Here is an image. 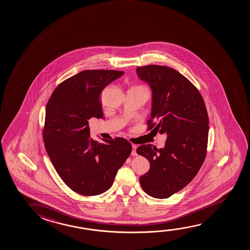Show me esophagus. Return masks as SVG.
I'll return each mask as SVG.
<instances>
[{"instance_id": "1", "label": "esophagus", "mask_w": 250, "mask_h": 250, "mask_svg": "<svg viewBox=\"0 0 250 250\" xmlns=\"http://www.w3.org/2000/svg\"><path fill=\"white\" fill-rule=\"evenodd\" d=\"M137 145H132V150H131V156H137Z\"/></svg>"}]
</instances>
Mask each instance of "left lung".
I'll use <instances>...</instances> for the list:
<instances>
[{
	"label": "left lung",
	"mask_w": 250,
	"mask_h": 250,
	"mask_svg": "<svg viewBox=\"0 0 250 250\" xmlns=\"http://www.w3.org/2000/svg\"><path fill=\"white\" fill-rule=\"evenodd\" d=\"M137 74L152 91L148 129L167 137L164 148H137L150 164L139 181L147 194L166 199L190 183L206 159L208 114L199 90L177 70L146 65L137 68Z\"/></svg>",
	"instance_id": "left-lung-1"
}]
</instances>
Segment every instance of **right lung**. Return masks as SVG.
I'll return each mask as SVG.
<instances>
[{"mask_svg": "<svg viewBox=\"0 0 250 250\" xmlns=\"http://www.w3.org/2000/svg\"><path fill=\"white\" fill-rule=\"evenodd\" d=\"M124 75L117 70H84L59 84L45 108L43 139L58 175L84 196L102 194L112 187L117 172L131 152L125 138H90L88 120L103 118L100 94Z\"/></svg>", "mask_w": 250, "mask_h": 250, "instance_id": "1", "label": "right lung"}]
</instances>
